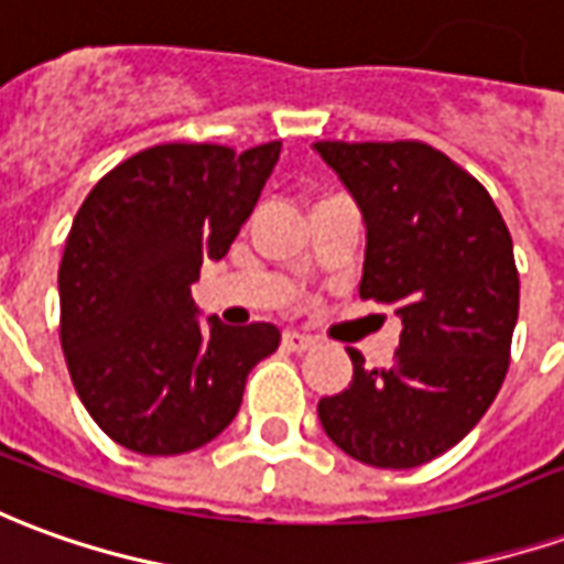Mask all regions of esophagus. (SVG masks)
<instances>
[{
	"label": "esophagus",
	"instance_id": "1",
	"mask_svg": "<svg viewBox=\"0 0 564 564\" xmlns=\"http://www.w3.org/2000/svg\"><path fill=\"white\" fill-rule=\"evenodd\" d=\"M283 345L290 350H308L314 348V338L305 336V333H295V329H290V333H283Z\"/></svg>",
	"mask_w": 564,
	"mask_h": 564
}]
</instances>
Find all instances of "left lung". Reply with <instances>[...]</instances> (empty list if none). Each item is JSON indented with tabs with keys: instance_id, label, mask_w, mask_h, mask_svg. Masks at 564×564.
Returning <instances> with one entry per match:
<instances>
[{
	"instance_id": "obj_1",
	"label": "left lung",
	"mask_w": 564,
	"mask_h": 564,
	"mask_svg": "<svg viewBox=\"0 0 564 564\" xmlns=\"http://www.w3.org/2000/svg\"><path fill=\"white\" fill-rule=\"evenodd\" d=\"M360 207V295L403 321L393 366L366 369L323 397L326 436L350 458L405 470L460 443L510 366L519 317L513 241L495 200L433 145L314 143Z\"/></svg>"
}]
</instances>
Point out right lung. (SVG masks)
I'll list each match as a JSON object with an SVG mask.
<instances>
[{"instance_id": "1", "label": "right lung", "mask_w": 564, "mask_h": 564, "mask_svg": "<svg viewBox=\"0 0 564 564\" xmlns=\"http://www.w3.org/2000/svg\"><path fill=\"white\" fill-rule=\"evenodd\" d=\"M281 143L137 152L78 207L57 290L61 345L90 419L140 455H183L226 431L247 376L281 345L274 323L200 321L192 299L253 214Z\"/></svg>"}]
</instances>
